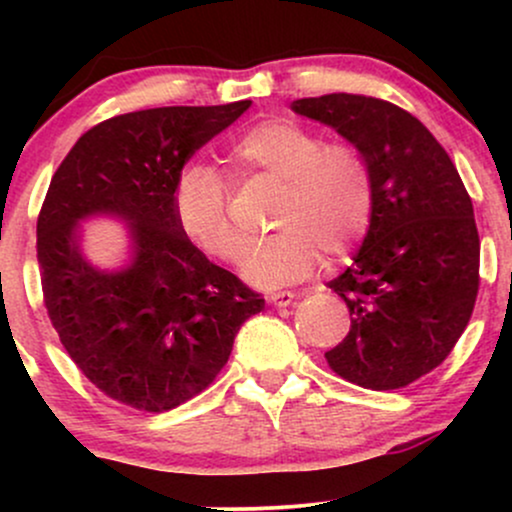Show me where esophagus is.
<instances>
[{
  "instance_id": "34e87169",
  "label": "esophagus",
  "mask_w": 512,
  "mask_h": 512,
  "mask_svg": "<svg viewBox=\"0 0 512 512\" xmlns=\"http://www.w3.org/2000/svg\"><path fill=\"white\" fill-rule=\"evenodd\" d=\"M293 298H296L293 291H272L267 296V303L274 305V308H286V305L293 303Z\"/></svg>"
}]
</instances>
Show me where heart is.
<instances>
[{
    "label": "heart",
    "instance_id": "heart-1",
    "mask_svg": "<svg viewBox=\"0 0 512 512\" xmlns=\"http://www.w3.org/2000/svg\"><path fill=\"white\" fill-rule=\"evenodd\" d=\"M238 173L284 182L274 236L248 252L245 279L281 286L308 276L322 252L349 255L366 238L375 214V173L361 146L327 142L313 127L269 117L231 146ZM175 216L185 236L216 260L236 264L245 233L233 219L231 182L207 166L187 168L175 187Z\"/></svg>",
    "mask_w": 512,
    "mask_h": 512
}]
</instances>
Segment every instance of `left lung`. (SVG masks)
<instances>
[{"label":"left lung","mask_w":512,"mask_h":512,"mask_svg":"<svg viewBox=\"0 0 512 512\" xmlns=\"http://www.w3.org/2000/svg\"><path fill=\"white\" fill-rule=\"evenodd\" d=\"M361 146L375 173V214L354 264L330 281L351 315L325 354L366 390H399L448 358L479 293V231L448 151L399 105L327 93L291 105Z\"/></svg>","instance_id":"8db88e82"}]
</instances>
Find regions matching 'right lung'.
<instances>
[{"label":"right lung","instance_id":"add662e5","mask_svg":"<svg viewBox=\"0 0 512 512\" xmlns=\"http://www.w3.org/2000/svg\"><path fill=\"white\" fill-rule=\"evenodd\" d=\"M250 101L115 115L81 134L38 214L43 303L76 368L105 397L161 414L214 383L264 298L216 267L175 216L180 170ZM96 210L133 223L135 256L105 275L78 255L75 221Z\"/></svg>","mask_w":512,"mask_h":512}]
</instances>
